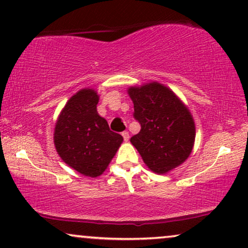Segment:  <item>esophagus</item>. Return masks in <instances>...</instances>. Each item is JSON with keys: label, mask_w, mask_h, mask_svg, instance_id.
Instances as JSON below:
<instances>
[{"label": "esophagus", "mask_w": 248, "mask_h": 248, "mask_svg": "<svg viewBox=\"0 0 248 248\" xmlns=\"http://www.w3.org/2000/svg\"><path fill=\"white\" fill-rule=\"evenodd\" d=\"M122 137H123V139H124L125 141H127V140H128V138H130V133H128L127 131L122 132Z\"/></svg>", "instance_id": "34e87169"}]
</instances>
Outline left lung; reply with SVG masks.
I'll use <instances>...</instances> for the list:
<instances>
[{
	"label": "left lung",
	"mask_w": 248,
	"mask_h": 248,
	"mask_svg": "<svg viewBox=\"0 0 248 248\" xmlns=\"http://www.w3.org/2000/svg\"><path fill=\"white\" fill-rule=\"evenodd\" d=\"M133 117L141 125L131 138L145 165L166 174L184 162L193 149L195 125L192 115L167 87L152 82L128 89Z\"/></svg>",
	"instance_id": "1"
}]
</instances>
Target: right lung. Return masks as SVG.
<instances>
[{"instance_id":"right-lung-1","label":"right lung","mask_w":248,"mask_h":248,"mask_svg":"<svg viewBox=\"0 0 248 248\" xmlns=\"http://www.w3.org/2000/svg\"><path fill=\"white\" fill-rule=\"evenodd\" d=\"M98 100L94 90H80L63 108L54 132L60 157L89 177L103 174L123 142V137L110 131L107 121L98 115Z\"/></svg>"}]
</instances>
